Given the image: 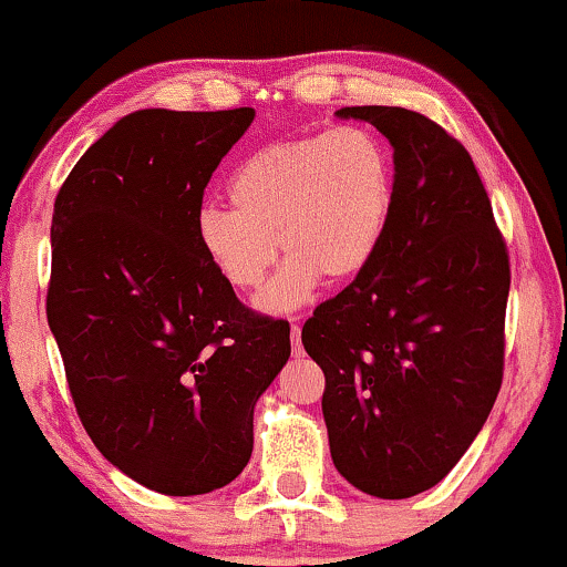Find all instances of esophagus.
<instances>
[{"instance_id":"esophagus-1","label":"esophagus","mask_w":567,"mask_h":567,"mask_svg":"<svg viewBox=\"0 0 567 567\" xmlns=\"http://www.w3.org/2000/svg\"><path fill=\"white\" fill-rule=\"evenodd\" d=\"M290 340H292V355H303V342H300V327H290Z\"/></svg>"}]
</instances>
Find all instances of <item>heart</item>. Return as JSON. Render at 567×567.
I'll return each mask as SVG.
<instances>
[{
	"label": "heart",
	"mask_w": 567,
	"mask_h": 567,
	"mask_svg": "<svg viewBox=\"0 0 567 567\" xmlns=\"http://www.w3.org/2000/svg\"><path fill=\"white\" fill-rule=\"evenodd\" d=\"M227 193L233 209H198V248L235 290H256L277 250L290 254L256 298L259 311L285 313L324 277L342 282L369 267L395 204V175L374 133L342 125L259 148Z\"/></svg>",
	"instance_id": "heart-1"
}]
</instances>
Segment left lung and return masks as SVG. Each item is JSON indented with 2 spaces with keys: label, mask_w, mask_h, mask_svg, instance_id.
<instances>
[{
  "label": "left lung",
  "mask_w": 567,
  "mask_h": 567,
  "mask_svg": "<svg viewBox=\"0 0 567 567\" xmlns=\"http://www.w3.org/2000/svg\"><path fill=\"white\" fill-rule=\"evenodd\" d=\"M392 143L395 204L377 256L303 324L324 371L334 468L405 499L461 461L497 400L511 261L463 143L403 106H342Z\"/></svg>",
  "instance_id": "left-lung-1"
}]
</instances>
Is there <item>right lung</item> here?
<instances>
[{"instance_id":"right-lung-1","label":"right lung","mask_w":567,"mask_h":567,"mask_svg":"<svg viewBox=\"0 0 567 567\" xmlns=\"http://www.w3.org/2000/svg\"><path fill=\"white\" fill-rule=\"evenodd\" d=\"M138 110L85 152L54 200L47 319L70 395L106 461L169 497L230 484L290 324L235 298L196 243L212 172L254 123Z\"/></svg>"}]
</instances>
